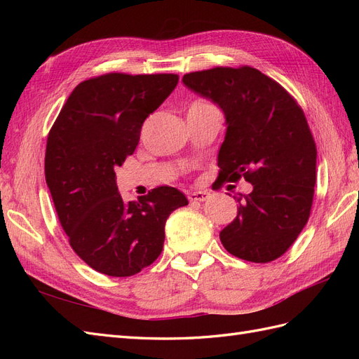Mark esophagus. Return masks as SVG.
Segmentation results:
<instances>
[{
	"instance_id": "1",
	"label": "esophagus",
	"mask_w": 359,
	"mask_h": 359,
	"mask_svg": "<svg viewBox=\"0 0 359 359\" xmlns=\"http://www.w3.org/2000/svg\"><path fill=\"white\" fill-rule=\"evenodd\" d=\"M210 198L208 191H190L189 193V201L190 202H203Z\"/></svg>"
}]
</instances>
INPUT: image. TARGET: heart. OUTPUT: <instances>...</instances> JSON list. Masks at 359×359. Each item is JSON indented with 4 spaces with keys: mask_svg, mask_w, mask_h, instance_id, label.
<instances>
[{
    "mask_svg": "<svg viewBox=\"0 0 359 359\" xmlns=\"http://www.w3.org/2000/svg\"><path fill=\"white\" fill-rule=\"evenodd\" d=\"M194 103H208V102H203V100H198V102H194Z\"/></svg>",
    "mask_w": 359,
    "mask_h": 359,
    "instance_id": "b5f03b06",
    "label": "heart"
}]
</instances>
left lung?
I'll list each match as a JSON object with an SVG mask.
<instances>
[{"mask_svg":"<svg viewBox=\"0 0 359 359\" xmlns=\"http://www.w3.org/2000/svg\"><path fill=\"white\" fill-rule=\"evenodd\" d=\"M182 82L226 116L215 182L253 184L252 193L236 198L238 215L220 232L222 244L248 262L278 259L313 205L318 151L304 111L278 82L250 66L191 72Z\"/></svg>","mask_w":359,"mask_h":359,"instance_id":"1","label":"left lung"}]
</instances>
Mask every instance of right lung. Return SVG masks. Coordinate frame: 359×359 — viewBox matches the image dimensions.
<instances>
[{
	"label": "right lung",
	"instance_id": "obj_1",
	"mask_svg": "<svg viewBox=\"0 0 359 359\" xmlns=\"http://www.w3.org/2000/svg\"><path fill=\"white\" fill-rule=\"evenodd\" d=\"M178 74L106 73L81 82L49 130L45 177L69 244L86 265L130 277L160 256L169 214L189 205L175 187L124 202L115 168L135 153L144 121Z\"/></svg>",
	"mask_w": 359,
	"mask_h": 359
}]
</instances>
